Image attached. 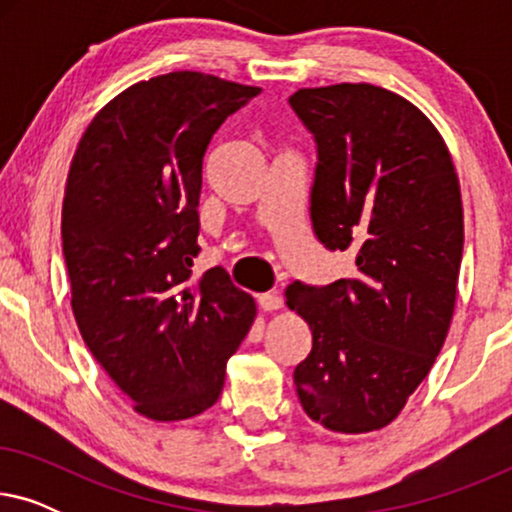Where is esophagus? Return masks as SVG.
Returning <instances> with one entry per match:
<instances>
[{
	"label": "esophagus",
	"instance_id": "esophagus-1",
	"mask_svg": "<svg viewBox=\"0 0 512 512\" xmlns=\"http://www.w3.org/2000/svg\"><path fill=\"white\" fill-rule=\"evenodd\" d=\"M258 305H261L263 312H277L284 307V298L279 296V293L270 291V293H263V296H258Z\"/></svg>",
	"mask_w": 512,
	"mask_h": 512
}]
</instances>
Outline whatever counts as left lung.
<instances>
[{"label":"left lung","mask_w":512,"mask_h":512,"mask_svg":"<svg viewBox=\"0 0 512 512\" xmlns=\"http://www.w3.org/2000/svg\"><path fill=\"white\" fill-rule=\"evenodd\" d=\"M289 102L319 151L314 233L356 254L354 277L286 289L312 331V352L293 370L298 401L328 431H380L450 331L464 251L459 177L436 125L387 88L335 83Z\"/></svg>","instance_id":"obj_1"}]
</instances>
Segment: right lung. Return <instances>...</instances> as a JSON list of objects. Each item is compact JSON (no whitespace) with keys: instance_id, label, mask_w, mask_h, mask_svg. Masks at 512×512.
Masks as SVG:
<instances>
[{"instance_id":"add662e5","label":"right lung","mask_w":512,"mask_h":512,"mask_svg":"<svg viewBox=\"0 0 512 512\" xmlns=\"http://www.w3.org/2000/svg\"><path fill=\"white\" fill-rule=\"evenodd\" d=\"M258 93L202 72L139 81L97 111L69 165L62 251L76 326L153 422L212 408L256 319L226 270L193 279L191 268L207 144Z\"/></svg>"}]
</instances>
